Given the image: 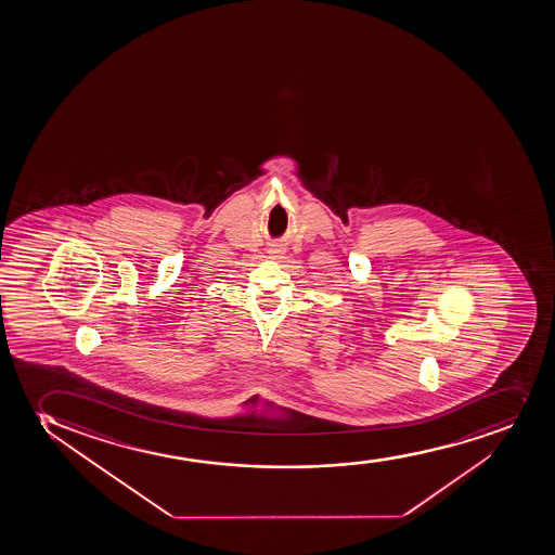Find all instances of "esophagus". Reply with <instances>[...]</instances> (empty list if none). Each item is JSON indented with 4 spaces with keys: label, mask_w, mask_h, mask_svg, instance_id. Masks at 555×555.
Instances as JSON below:
<instances>
[{
    "label": "esophagus",
    "mask_w": 555,
    "mask_h": 555,
    "mask_svg": "<svg viewBox=\"0 0 555 555\" xmlns=\"http://www.w3.org/2000/svg\"><path fill=\"white\" fill-rule=\"evenodd\" d=\"M269 255H271V257H279V255H282V250L281 249H271L269 250Z\"/></svg>",
    "instance_id": "34e87169"
}]
</instances>
